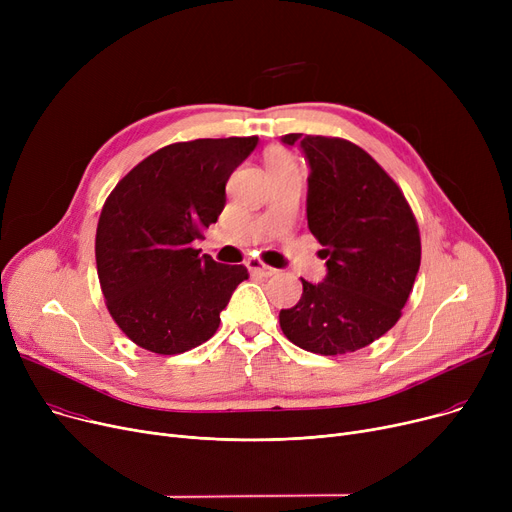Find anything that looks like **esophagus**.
I'll return each instance as SVG.
<instances>
[{
  "label": "esophagus",
  "instance_id": "34e87169",
  "mask_svg": "<svg viewBox=\"0 0 512 512\" xmlns=\"http://www.w3.org/2000/svg\"><path fill=\"white\" fill-rule=\"evenodd\" d=\"M247 267H249L251 272H255V274H259V276H265V278H270V276L276 274L274 267H267L265 263H261V261H257V259H249V261H247Z\"/></svg>",
  "mask_w": 512,
  "mask_h": 512
}]
</instances>
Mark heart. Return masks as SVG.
<instances>
[{"label": "heart", "mask_w": 512, "mask_h": 512, "mask_svg": "<svg viewBox=\"0 0 512 512\" xmlns=\"http://www.w3.org/2000/svg\"><path fill=\"white\" fill-rule=\"evenodd\" d=\"M265 166L270 172L276 170H297V159H294L286 149L274 147L265 153Z\"/></svg>", "instance_id": "heart-1"}]
</instances>
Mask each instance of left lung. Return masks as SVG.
<instances>
[{
	"instance_id": "obj_1",
	"label": "left lung",
	"mask_w": 512,
	"mask_h": 512,
	"mask_svg": "<svg viewBox=\"0 0 512 512\" xmlns=\"http://www.w3.org/2000/svg\"><path fill=\"white\" fill-rule=\"evenodd\" d=\"M307 164V224L328 259L324 282L280 311L284 336L324 357L355 353L384 336L413 290L421 238L415 215L384 168L351 141L286 134Z\"/></svg>"
}]
</instances>
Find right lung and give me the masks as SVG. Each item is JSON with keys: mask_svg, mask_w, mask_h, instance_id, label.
<instances>
[{"mask_svg": "<svg viewBox=\"0 0 512 512\" xmlns=\"http://www.w3.org/2000/svg\"><path fill=\"white\" fill-rule=\"evenodd\" d=\"M257 137L174 143L145 157L107 197L95 236L97 276L118 328L145 351L178 355L220 326L245 265L199 255L218 222L230 174Z\"/></svg>", "mask_w": 512, "mask_h": 512, "instance_id": "add662e5", "label": "right lung"}]
</instances>
